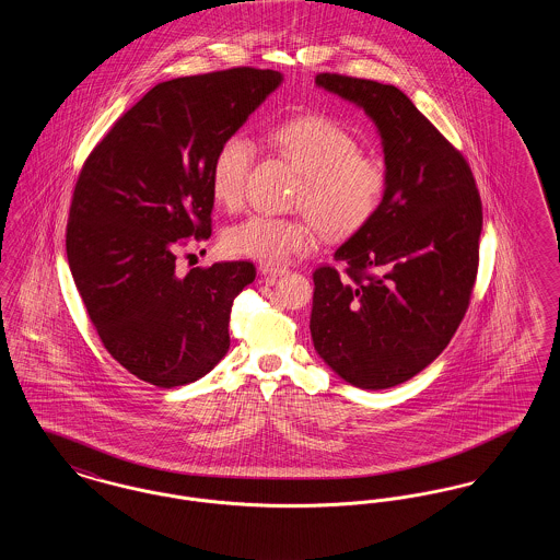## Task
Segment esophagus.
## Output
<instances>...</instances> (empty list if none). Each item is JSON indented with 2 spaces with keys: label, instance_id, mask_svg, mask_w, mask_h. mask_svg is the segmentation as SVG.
I'll return each mask as SVG.
<instances>
[{
  "label": "esophagus",
  "instance_id": "1",
  "mask_svg": "<svg viewBox=\"0 0 560 560\" xmlns=\"http://www.w3.org/2000/svg\"><path fill=\"white\" fill-rule=\"evenodd\" d=\"M260 275H265V277H283V275H288V268L285 267H275V265H260Z\"/></svg>",
  "mask_w": 560,
  "mask_h": 560
}]
</instances>
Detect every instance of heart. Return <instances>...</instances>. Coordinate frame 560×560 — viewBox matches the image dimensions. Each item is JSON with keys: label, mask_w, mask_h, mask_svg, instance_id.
<instances>
[{"label": "heart", "mask_w": 560, "mask_h": 560, "mask_svg": "<svg viewBox=\"0 0 560 560\" xmlns=\"http://www.w3.org/2000/svg\"><path fill=\"white\" fill-rule=\"evenodd\" d=\"M272 144L302 174L295 218L249 215L224 235L229 252L245 258L281 265L315 249L320 231L329 237H347L363 229L386 190V170L373 158L359 153V142L347 128L325 115H300L272 132ZM256 160V144L247 133L222 140L212 161L213 199L235 210L243 203L245 180Z\"/></svg>", "instance_id": "1"}]
</instances>
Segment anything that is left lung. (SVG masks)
Returning a JSON list of instances; mask_svg holds the SVG:
<instances>
[{
	"mask_svg": "<svg viewBox=\"0 0 560 560\" xmlns=\"http://www.w3.org/2000/svg\"><path fill=\"white\" fill-rule=\"evenodd\" d=\"M315 83L375 124L386 190L334 254L347 277L315 270L311 336L331 372L382 390L428 368L466 315L479 268V190L462 153L399 88L336 73Z\"/></svg>",
	"mask_w": 560,
	"mask_h": 560,
	"instance_id": "obj_1",
	"label": "left lung"
}]
</instances>
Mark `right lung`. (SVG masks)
<instances>
[{"mask_svg":"<svg viewBox=\"0 0 560 560\" xmlns=\"http://www.w3.org/2000/svg\"><path fill=\"white\" fill-rule=\"evenodd\" d=\"M281 81L240 67L158 83L81 167L69 268L110 357L149 384L195 382L229 350L233 300L256 268L215 262L180 277L176 249L212 235L213 155Z\"/></svg>","mask_w":560,"mask_h":560,"instance_id":"1","label":"right lung"}]
</instances>
